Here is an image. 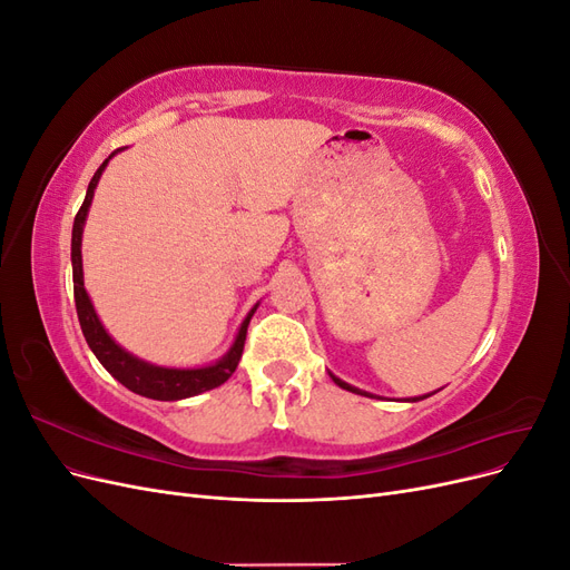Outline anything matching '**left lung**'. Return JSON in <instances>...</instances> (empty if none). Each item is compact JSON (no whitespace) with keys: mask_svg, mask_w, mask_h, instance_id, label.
I'll list each match as a JSON object with an SVG mask.
<instances>
[{"mask_svg":"<svg viewBox=\"0 0 570 570\" xmlns=\"http://www.w3.org/2000/svg\"><path fill=\"white\" fill-rule=\"evenodd\" d=\"M333 377V381L342 387V390H350V392H356V394H366V396H373V394H368V392H361V390H356V387H352V385H347V383H344V381H340V377H335V375H331ZM425 396H430V394H425ZM425 396H413V400L411 402H419V400H425Z\"/></svg>","mask_w":570,"mask_h":570,"instance_id":"8db88e82","label":"left lung"}]
</instances>
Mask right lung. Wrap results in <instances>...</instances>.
<instances>
[{"label": "right lung", "instance_id": "obj_1", "mask_svg": "<svg viewBox=\"0 0 570 570\" xmlns=\"http://www.w3.org/2000/svg\"><path fill=\"white\" fill-rule=\"evenodd\" d=\"M114 154H111V157H114ZM109 159L97 168V174L92 176V180L88 185V195H85V202H82L80 212L76 214V220H73V237H71L73 295H76V312H78L82 335H85V340H88L95 356L99 358V364L105 366L120 385H126L135 394H142V396H149V400H159V402H178V400H187V396L202 394L206 390H214V387H218V385L228 381V377L235 373L239 358H243L245 340H247V325H249L258 304L247 314L243 325H239V333L233 342L230 352L223 356L220 361H216V364L204 366V368H164V366L147 364V361L132 356L130 352L120 347V344H116L111 340V335L105 331V325H101V321L97 318V314H95V306L88 297V292H85V283H82L80 243H82L85 218H88L90 204H92V197H95V187L101 178V170L107 168Z\"/></svg>", "mask_w": 570, "mask_h": 570}]
</instances>
